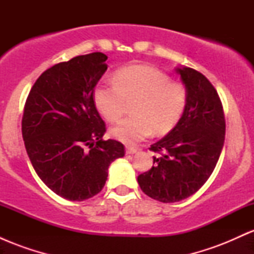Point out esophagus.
Masks as SVG:
<instances>
[{
    "mask_svg": "<svg viewBox=\"0 0 254 254\" xmlns=\"http://www.w3.org/2000/svg\"><path fill=\"white\" fill-rule=\"evenodd\" d=\"M138 150L136 147H132V145H127V149H125V153L127 154H135L136 151Z\"/></svg>",
    "mask_w": 254,
    "mask_h": 254,
    "instance_id": "esophagus-1",
    "label": "esophagus"
}]
</instances>
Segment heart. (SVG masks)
<instances>
[{
  "label": "heart",
  "instance_id": "1",
  "mask_svg": "<svg viewBox=\"0 0 254 254\" xmlns=\"http://www.w3.org/2000/svg\"><path fill=\"white\" fill-rule=\"evenodd\" d=\"M93 100L110 123L119 121L127 104H132V117L115 125L111 136L125 144H135L151 132L162 136L177 127L186 109L188 90L159 69L131 65L116 72L115 83L97 86Z\"/></svg>",
  "mask_w": 254,
  "mask_h": 254
}]
</instances>
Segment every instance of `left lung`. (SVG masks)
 <instances>
[{"mask_svg": "<svg viewBox=\"0 0 254 254\" xmlns=\"http://www.w3.org/2000/svg\"><path fill=\"white\" fill-rule=\"evenodd\" d=\"M188 90L178 125L149 149L153 167L137 177L147 196L174 203L192 196L209 179L221 155L226 133L222 103L210 81L192 68H177Z\"/></svg>", "mask_w": 254, "mask_h": 254, "instance_id": "left-lung-1", "label": "left lung"}]
</instances>
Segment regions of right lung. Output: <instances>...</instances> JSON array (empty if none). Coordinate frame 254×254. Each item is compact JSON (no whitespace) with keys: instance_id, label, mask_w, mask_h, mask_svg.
Instances as JSON below:
<instances>
[{"instance_id":"right-lung-1","label":"right lung","mask_w":254,"mask_h":254,"mask_svg":"<svg viewBox=\"0 0 254 254\" xmlns=\"http://www.w3.org/2000/svg\"><path fill=\"white\" fill-rule=\"evenodd\" d=\"M106 60L93 52L55 64L26 99L21 129L32 166L50 190L68 200L99 193L111 162L125 154L123 143L103 139L106 125L93 100Z\"/></svg>"}]
</instances>
